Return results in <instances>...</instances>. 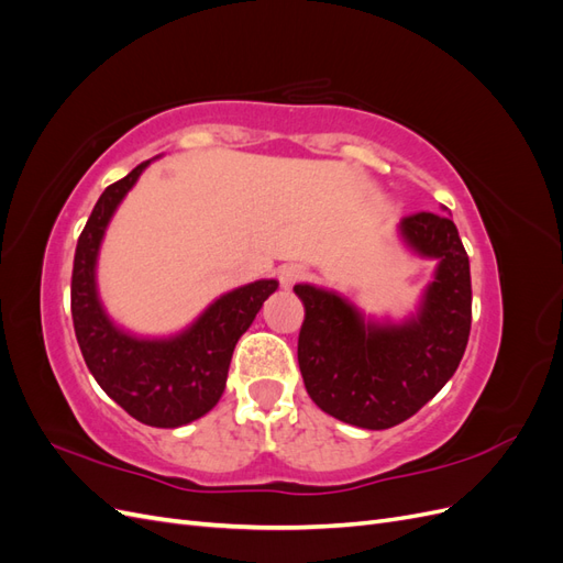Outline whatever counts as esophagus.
Listing matches in <instances>:
<instances>
[{"label": "esophagus", "mask_w": 563, "mask_h": 563, "mask_svg": "<svg viewBox=\"0 0 563 563\" xmlns=\"http://www.w3.org/2000/svg\"><path fill=\"white\" fill-rule=\"evenodd\" d=\"M277 275H279V284L284 288H291L296 282L308 277V269H305L300 263H286L279 267Z\"/></svg>", "instance_id": "34e87169"}]
</instances>
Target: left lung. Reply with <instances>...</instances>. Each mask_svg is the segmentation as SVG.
Returning <instances> with one entry per match:
<instances>
[{
    "label": "left lung",
    "instance_id": "1",
    "mask_svg": "<svg viewBox=\"0 0 563 563\" xmlns=\"http://www.w3.org/2000/svg\"><path fill=\"white\" fill-rule=\"evenodd\" d=\"M401 242L437 261L416 314L376 321L345 296L296 284L305 305L298 364L312 401L347 424L387 430L418 413L463 360L472 323L470 258L449 216L416 213L399 223Z\"/></svg>",
    "mask_w": 563,
    "mask_h": 563
}]
</instances>
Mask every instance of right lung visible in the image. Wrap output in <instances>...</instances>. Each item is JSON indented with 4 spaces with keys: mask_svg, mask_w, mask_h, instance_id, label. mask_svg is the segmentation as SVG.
I'll list each match as a JSON object with an SVG mask.
<instances>
[{
    "mask_svg": "<svg viewBox=\"0 0 563 563\" xmlns=\"http://www.w3.org/2000/svg\"><path fill=\"white\" fill-rule=\"evenodd\" d=\"M152 159L106 187L84 225L73 267L75 335L91 376L129 416L150 428H180L223 397L236 340L253 323L277 279H258L216 298L190 327L166 338L133 335L108 317L98 296L100 244L119 203Z\"/></svg>",
    "mask_w": 563,
    "mask_h": 563,
    "instance_id": "1",
    "label": "right lung"
}]
</instances>
